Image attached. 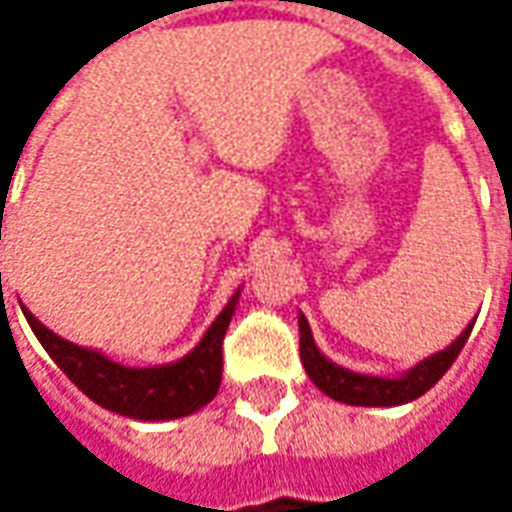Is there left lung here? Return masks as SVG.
Masks as SVG:
<instances>
[{
  "label": "left lung",
  "instance_id": "1",
  "mask_svg": "<svg viewBox=\"0 0 512 512\" xmlns=\"http://www.w3.org/2000/svg\"><path fill=\"white\" fill-rule=\"evenodd\" d=\"M473 325L476 322L464 327L444 350L416 362L413 367H407L402 376H373V373H356V370H347L342 364L330 362L316 347L305 313H299V353H302V364H305L310 382L330 399L356 404V407H396V404H407L424 396L433 384L442 379L450 370V364L456 362V356L462 353Z\"/></svg>",
  "mask_w": 512,
  "mask_h": 512
}]
</instances>
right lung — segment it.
Returning <instances> with one entry per match:
<instances>
[{
    "instance_id": "1",
    "label": "right lung",
    "mask_w": 512,
    "mask_h": 512,
    "mask_svg": "<svg viewBox=\"0 0 512 512\" xmlns=\"http://www.w3.org/2000/svg\"><path fill=\"white\" fill-rule=\"evenodd\" d=\"M236 290L222 313L207 327L199 344L176 362L153 367H128L108 359L102 350L73 344L42 325L28 307L22 313L30 330L48 350V356L62 367V373L76 384L88 399L102 404L110 413L139 419V422H170L202 410L222 382V339L239 305Z\"/></svg>"
}]
</instances>
